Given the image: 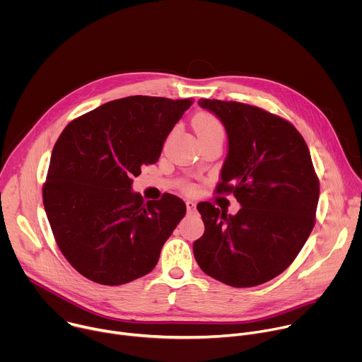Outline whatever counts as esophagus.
<instances>
[{
  "label": "esophagus",
  "mask_w": 362,
  "mask_h": 362,
  "mask_svg": "<svg viewBox=\"0 0 362 362\" xmlns=\"http://www.w3.org/2000/svg\"><path fill=\"white\" fill-rule=\"evenodd\" d=\"M186 208H187V212H194L196 211V203L192 202V200H187L186 202Z\"/></svg>",
  "instance_id": "esophagus-1"
}]
</instances>
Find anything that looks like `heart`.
I'll return each mask as SVG.
<instances>
[{"instance_id":"b5f03b06","label":"heart","mask_w":362,"mask_h":362,"mask_svg":"<svg viewBox=\"0 0 362 362\" xmlns=\"http://www.w3.org/2000/svg\"><path fill=\"white\" fill-rule=\"evenodd\" d=\"M194 126V132L197 134L199 139L203 137H225V129L223 124L221 123V120H218L215 116L209 115V113H200L194 117L193 122ZM187 192H192L193 187L187 186L186 187Z\"/></svg>"}]
</instances>
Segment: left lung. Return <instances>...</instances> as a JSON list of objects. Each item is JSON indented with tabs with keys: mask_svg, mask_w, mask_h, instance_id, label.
Masks as SVG:
<instances>
[{
	"mask_svg": "<svg viewBox=\"0 0 362 362\" xmlns=\"http://www.w3.org/2000/svg\"><path fill=\"white\" fill-rule=\"evenodd\" d=\"M223 123L229 151L218 193H233L232 216L209 202L197 211L204 233L193 243L200 269L229 286L249 288L282 274L315 225L320 180L311 153L288 120L238 101L200 98Z\"/></svg>",
	"mask_w": 362,
	"mask_h": 362,
	"instance_id": "1",
	"label": "left lung"
}]
</instances>
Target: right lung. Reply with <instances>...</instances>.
I'll use <instances>...</instances> for the list:
<instances>
[{
	"instance_id": "1",
	"label": "right lung",
	"mask_w": 362,
	"mask_h": 362,
	"mask_svg": "<svg viewBox=\"0 0 362 362\" xmlns=\"http://www.w3.org/2000/svg\"><path fill=\"white\" fill-rule=\"evenodd\" d=\"M192 103L130 95L74 119L62 132L42 202L62 253L87 279L123 285L156 267L186 204L170 193L146 203L132 190V177L159 160Z\"/></svg>"
}]
</instances>
